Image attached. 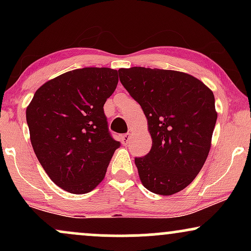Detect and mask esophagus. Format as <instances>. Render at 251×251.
I'll return each mask as SVG.
<instances>
[{"instance_id":"esophagus-1","label":"esophagus","mask_w":251,"mask_h":251,"mask_svg":"<svg viewBox=\"0 0 251 251\" xmlns=\"http://www.w3.org/2000/svg\"><path fill=\"white\" fill-rule=\"evenodd\" d=\"M129 139H131V135H129V134H124V135H122V143H123V145H124V146L127 145L128 142H129Z\"/></svg>"}]
</instances>
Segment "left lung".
Instances as JSON below:
<instances>
[{
	"label": "left lung",
	"mask_w": 251,
	"mask_h": 251,
	"mask_svg": "<svg viewBox=\"0 0 251 251\" xmlns=\"http://www.w3.org/2000/svg\"><path fill=\"white\" fill-rule=\"evenodd\" d=\"M120 82L142 106L152 148L135 158L143 185L171 196L185 189L208 158L217 112L208 86L188 73L158 68L119 70Z\"/></svg>",
	"instance_id": "1"
}]
</instances>
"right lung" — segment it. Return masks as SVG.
Returning <instances> with one entry per match:
<instances>
[{"instance_id": "1", "label": "right lung", "mask_w": 251, "mask_h": 251, "mask_svg": "<svg viewBox=\"0 0 251 251\" xmlns=\"http://www.w3.org/2000/svg\"><path fill=\"white\" fill-rule=\"evenodd\" d=\"M118 80L112 68L74 70L43 83L28 105L34 152L48 177L65 191L82 195L96 189L120 146L103 113Z\"/></svg>"}]
</instances>
